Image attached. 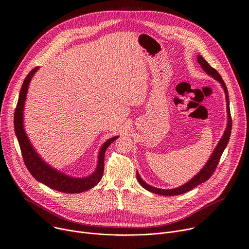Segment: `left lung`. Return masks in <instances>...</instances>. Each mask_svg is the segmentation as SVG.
<instances>
[{
	"mask_svg": "<svg viewBox=\"0 0 249 249\" xmlns=\"http://www.w3.org/2000/svg\"><path fill=\"white\" fill-rule=\"evenodd\" d=\"M197 62L200 64L201 69L206 71V73L211 75L212 77H213L215 80H217L221 84V87L223 88V91L225 93V99H227V112H228V125H227V128H225L221 139L217 143L216 147L214 148L213 154L211 155L210 159L208 160L206 165L203 166V168L194 178H192L189 180V182H187L183 186H179L178 188L170 189V190H163V189H159V188H155V187H152V186L148 185L147 183H145L144 180L142 179V178L140 177V175L138 174V172H137V178H138L139 184L144 189H146L147 191H149L151 193L158 194V195H163V196H178V195H182L184 193H187V192L191 191L192 189L196 188V186H198L199 184L206 182V180H208L213 176V174L214 173V171L216 169V166H217V164L220 160V157H221L225 147H227V145L230 141L232 121H231V116L230 99H229V92H228L227 85H225L224 81L222 80L220 74L214 69H213V67L207 62V60L199 54L197 55Z\"/></svg>",
	"mask_w": 249,
	"mask_h": 249,
	"instance_id": "8db88e82",
	"label": "left lung"
}]
</instances>
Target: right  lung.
I'll use <instances>...</instances> for the list:
<instances>
[{
  "instance_id": "right-lung-1",
  "label": "right lung",
  "mask_w": 249,
  "mask_h": 249,
  "mask_svg": "<svg viewBox=\"0 0 249 249\" xmlns=\"http://www.w3.org/2000/svg\"><path fill=\"white\" fill-rule=\"evenodd\" d=\"M39 67H35V69L27 75L24 80V83L21 85L18 104L15 111L14 116V125H15V133L17 139L19 144V148L21 151L22 159L32 174V176L42 183L58 192L67 193V194H78L85 191H88L94 186H96L103 176L104 172V155L108 146L118 139L119 136L112 137L108 139L101 146L98 154V161L97 167L95 171L87 177L84 178H74L66 175L52 166H50L47 162L42 160V158L36 151L34 146L32 145L29 137L24 127V109L25 102L27 98V93L30 82L35 75V73L38 71Z\"/></svg>"
}]
</instances>
